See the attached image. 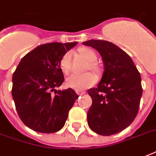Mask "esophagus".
I'll return each instance as SVG.
<instances>
[{
	"label": "esophagus",
	"instance_id": "34e87169",
	"mask_svg": "<svg viewBox=\"0 0 156 156\" xmlns=\"http://www.w3.org/2000/svg\"><path fill=\"white\" fill-rule=\"evenodd\" d=\"M76 93L78 94V95H84L86 93V91H81V90H77Z\"/></svg>",
	"mask_w": 156,
	"mask_h": 156
}]
</instances>
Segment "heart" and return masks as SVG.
I'll return each mask as SVG.
<instances>
[{
  "label": "heart",
  "mask_w": 156,
  "mask_h": 156,
  "mask_svg": "<svg viewBox=\"0 0 156 156\" xmlns=\"http://www.w3.org/2000/svg\"><path fill=\"white\" fill-rule=\"evenodd\" d=\"M79 53L83 58L88 61L85 69H90L96 75H101L102 68L95 62L97 60V54L94 50L89 48H82L79 49ZM72 65V54L70 52H67L61 56L59 61V67L61 70L66 74H68L71 70ZM96 83V78L94 74L89 72L83 73H73L67 78L66 85L69 88L74 90H83L92 87Z\"/></svg>",
  "instance_id": "b5f03b06"
}]
</instances>
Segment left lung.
<instances>
[{
  "mask_svg": "<svg viewBox=\"0 0 156 156\" xmlns=\"http://www.w3.org/2000/svg\"><path fill=\"white\" fill-rule=\"evenodd\" d=\"M83 44L97 50L104 65L97 87L88 90L92 99L88 126L100 135L116 134L127 128L138 114L143 94L140 73L130 56L112 43L90 40Z\"/></svg>",
  "mask_w": 156,
  "mask_h": 156,
  "instance_id": "1",
  "label": "left lung"
}]
</instances>
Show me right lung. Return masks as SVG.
<instances>
[{"mask_svg":"<svg viewBox=\"0 0 156 156\" xmlns=\"http://www.w3.org/2000/svg\"><path fill=\"white\" fill-rule=\"evenodd\" d=\"M77 42L50 43L28 52L13 74L12 96L21 121L39 133L60 130L78 95L73 89L56 90L63 83L59 61Z\"/></svg>","mask_w":156,"mask_h":156,"instance_id":"obj_1","label":"right lung"}]
</instances>
